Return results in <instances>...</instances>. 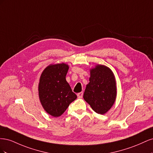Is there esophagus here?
Segmentation results:
<instances>
[{
	"label": "esophagus",
	"instance_id": "obj_1",
	"mask_svg": "<svg viewBox=\"0 0 153 153\" xmlns=\"http://www.w3.org/2000/svg\"><path fill=\"white\" fill-rule=\"evenodd\" d=\"M77 96H78V98H82V96H83V92H79V93H78V94H77Z\"/></svg>",
	"mask_w": 153,
	"mask_h": 153
}]
</instances>
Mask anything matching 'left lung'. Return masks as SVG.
Returning <instances> with one entry per match:
<instances>
[{
	"mask_svg": "<svg viewBox=\"0 0 153 153\" xmlns=\"http://www.w3.org/2000/svg\"><path fill=\"white\" fill-rule=\"evenodd\" d=\"M116 95V82L112 71L103 65L92 69L84 94V99L92 109L98 114H105L114 105Z\"/></svg>",
	"mask_w": 153,
	"mask_h": 153,
	"instance_id": "8db88e82",
	"label": "left lung"
}]
</instances>
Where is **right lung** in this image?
<instances>
[{
	"instance_id": "add662e5",
	"label": "right lung",
	"mask_w": 153,
	"mask_h": 153,
	"mask_svg": "<svg viewBox=\"0 0 153 153\" xmlns=\"http://www.w3.org/2000/svg\"><path fill=\"white\" fill-rule=\"evenodd\" d=\"M68 69L64 63L50 65L40 77V101L46 112L53 117L61 116L77 98L66 80Z\"/></svg>"
}]
</instances>
